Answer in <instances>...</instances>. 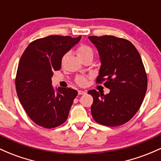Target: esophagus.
I'll return each instance as SVG.
<instances>
[{
    "mask_svg": "<svg viewBox=\"0 0 161 161\" xmlns=\"http://www.w3.org/2000/svg\"><path fill=\"white\" fill-rule=\"evenodd\" d=\"M86 93V92L82 91V90H79V91H78V94L79 95H85Z\"/></svg>",
    "mask_w": 161,
    "mask_h": 161,
    "instance_id": "obj_1",
    "label": "esophagus"
}]
</instances>
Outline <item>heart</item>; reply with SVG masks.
<instances>
[{
	"instance_id": "b5f03b06",
	"label": "heart",
	"mask_w": 161,
	"mask_h": 161,
	"mask_svg": "<svg viewBox=\"0 0 161 161\" xmlns=\"http://www.w3.org/2000/svg\"><path fill=\"white\" fill-rule=\"evenodd\" d=\"M77 55L79 58L83 57L87 55H93V50L91 47L86 45H81L76 50ZM76 82L80 86H84L86 83V79L84 76L78 77L76 79Z\"/></svg>"
}]
</instances>
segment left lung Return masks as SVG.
<instances>
[{
  "label": "left lung",
  "instance_id": "1",
  "mask_svg": "<svg viewBox=\"0 0 161 161\" xmlns=\"http://www.w3.org/2000/svg\"><path fill=\"white\" fill-rule=\"evenodd\" d=\"M100 56L101 67L97 83L105 82L110 89L104 95L96 90L92 115L97 123L119 126L130 121L140 108L147 88V77L138 51L130 41L114 36H89Z\"/></svg>",
  "mask_w": 161,
  "mask_h": 161
}]
</instances>
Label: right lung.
I'll return each mask as SVG.
<instances>
[{
    "instance_id": "right-lung-1",
    "label": "right lung",
    "mask_w": 161,
    "mask_h": 161,
    "mask_svg": "<svg viewBox=\"0 0 161 161\" xmlns=\"http://www.w3.org/2000/svg\"><path fill=\"white\" fill-rule=\"evenodd\" d=\"M81 36L52 35L29 44L21 56L16 75L17 96L30 118L45 128L66 121L76 90L52 86L54 71L61 68L63 56L79 42Z\"/></svg>"
}]
</instances>
